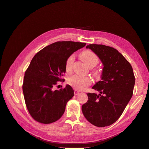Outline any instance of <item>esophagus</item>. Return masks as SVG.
<instances>
[{"instance_id":"1","label":"esophagus","mask_w":149,"mask_h":149,"mask_svg":"<svg viewBox=\"0 0 149 149\" xmlns=\"http://www.w3.org/2000/svg\"><path fill=\"white\" fill-rule=\"evenodd\" d=\"M79 93H80V91H77V89H75L74 90V94L75 95H78Z\"/></svg>"}]
</instances>
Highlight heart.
<instances>
[{"instance_id":"1","label":"heart","mask_w":149,"mask_h":149,"mask_svg":"<svg viewBox=\"0 0 149 149\" xmlns=\"http://www.w3.org/2000/svg\"><path fill=\"white\" fill-rule=\"evenodd\" d=\"M81 58L88 67L96 66L99 62V58L96 53L91 50L83 51L81 55ZM74 55H71L68 57L65 61V70L67 72H69L72 70V63L74 61ZM96 75L97 72H95ZM68 84L77 90H83L87 86H89L92 83V80L89 77H84L80 75H74L70 77L67 81Z\"/></svg>"}]
</instances>
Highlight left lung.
<instances>
[{"label":"left lung","mask_w":149,"mask_h":149,"mask_svg":"<svg viewBox=\"0 0 149 149\" xmlns=\"http://www.w3.org/2000/svg\"><path fill=\"white\" fill-rule=\"evenodd\" d=\"M103 65L101 81L92 88L100 94L87 93L88 101L82 106L84 116L98 127L114 123L123 113L133 95L135 78L132 67L116 49L104 45L91 44Z\"/></svg>","instance_id":"obj_1"}]
</instances>
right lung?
<instances>
[{
	"label": "right lung",
	"mask_w": 149,
	"mask_h": 149,
	"mask_svg": "<svg viewBox=\"0 0 149 149\" xmlns=\"http://www.w3.org/2000/svg\"><path fill=\"white\" fill-rule=\"evenodd\" d=\"M86 43L57 41L38 52L26 70L22 84L25 103L34 120L49 124L59 120L67 102L74 96L72 87L53 90L65 73V61L70 55Z\"/></svg>",
	"instance_id": "right-lung-1"
}]
</instances>
